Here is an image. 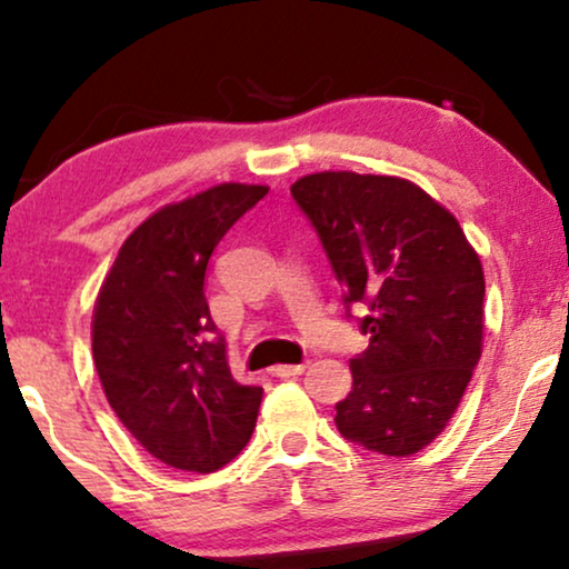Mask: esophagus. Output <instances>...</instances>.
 <instances>
[{"label":"esophagus","instance_id":"34e87169","mask_svg":"<svg viewBox=\"0 0 569 569\" xmlns=\"http://www.w3.org/2000/svg\"><path fill=\"white\" fill-rule=\"evenodd\" d=\"M306 368H308L306 362L302 365H277L274 376L277 378H295V376H300V372H306Z\"/></svg>","mask_w":569,"mask_h":569}]
</instances>
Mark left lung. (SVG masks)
Instances as JSON below:
<instances>
[{"instance_id":"8db88e82","label":"left lung","mask_w":569,"mask_h":569,"mask_svg":"<svg viewBox=\"0 0 569 569\" xmlns=\"http://www.w3.org/2000/svg\"><path fill=\"white\" fill-rule=\"evenodd\" d=\"M333 277L370 337L349 360L339 432L383 456H411L446 430L481 357L485 271L461 224L403 178L326 170L292 183Z\"/></svg>"}]
</instances>
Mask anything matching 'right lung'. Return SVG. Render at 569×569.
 I'll return each instance as SVG.
<instances>
[{"label":"right lung","instance_id":"obj_1","mask_svg":"<svg viewBox=\"0 0 569 569\" xmlns=\"http://www.w3.org/2000/svg\"><path fill=\"white\" fill-rule=\"evenodd\" d=\"M267 193L220 183L162 207L127 238L100 287L92 360L106 399L173 469L212 473L251 440L263 388L232 378L204 277L224 232Z\"/></svg>","mask_w":569,"mask_h":569}]
</instances>
